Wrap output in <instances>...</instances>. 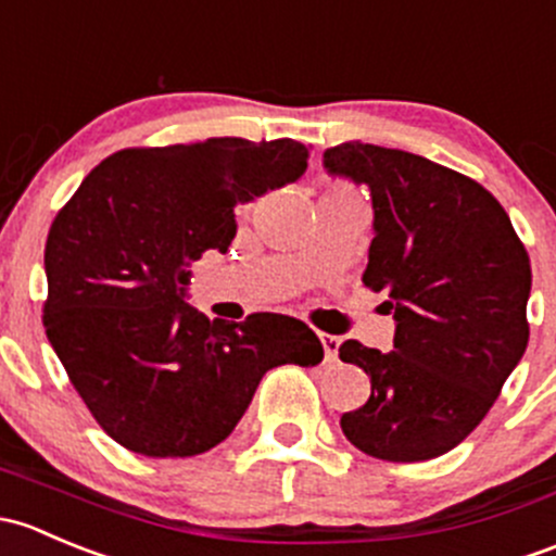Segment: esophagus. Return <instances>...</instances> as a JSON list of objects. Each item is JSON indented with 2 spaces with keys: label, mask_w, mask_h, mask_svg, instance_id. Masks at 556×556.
I'll return each instance as SVG.
<instances>
[{
  "label": "esophagus",
  "mask_w": 556,
  "mask_h": 556,
  "mask_svg": "<svg viewBox=\"0 0 556 556\" xmlns=\"http://www.w3.org/2000/svg\"><path fill=\"white\" fill-rule=\"evenodd\" d=\"M318 340H320V345H324V358H326V362H334L337 351H340V337L326 334V331H320Z\"/></svg>",
  "instance_id": "1"
}]
</instances>
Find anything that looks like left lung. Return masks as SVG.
<instances>
[{
    "instance_id": "1",
    "label": "left lung",
    "mask_w": 556,
    "mask_h": 556,
    "mask_svg": "<svg viewBox=\"0 0 556 556\" xmlns=\"http://www.w3.org/2000/svg\"><path fill=\"white\" fill-rule=\"evenodd\" d=\"M324 168L369 187L364 283L388 291L396 320L393 351L340 345L342 362L371 380L369 402L342 415V433L380 460H431L482 422L522 362L528 251L482 185L420 154L353 139L329 147Z\"/></svg>"
}]
</instances>
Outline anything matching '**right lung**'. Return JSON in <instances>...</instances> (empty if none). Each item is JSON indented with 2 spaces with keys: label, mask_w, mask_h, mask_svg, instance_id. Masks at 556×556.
<instances>
[{
  "label": "right lung",
  "mask_w": 556,
  "mask_h": 556,
  "mask_svg": "<svg viewBox=\"0 0 556 556\" xmlns=\"http://www.w3.org/2000/svg\"><path fill=\"white\" fill-rule=\"evenodd\" d=\"M311 147L294 139L123 150L96 165L45 245V331L99 426L147 457H192L225 442L260 380L316 366L302 320L254 313L208 320L190 305L192 262L227 254L236 205L291 185Z\"/></svg>",
  "instance_id": "add662e5"
}]
</instances>
